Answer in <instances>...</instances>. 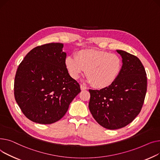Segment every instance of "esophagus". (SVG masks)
I'll use <instances>...</instances> for the list:
<instances>
[{"label": "esophagus", "instance_id": "obj_1", "mask_svg": "<svg viewBox=\"0 0 160 160\" xmlns=\"http://www.w3.org/2000/svg\"><path fill=\"white\" fill-rule=\"evenodd\" d=\"M80 88H81V90H87V87L84 86V85H82V84H81V85H80Z\"/></svg>", "mask_w": 160, "mask_h": 160}]
</instances>
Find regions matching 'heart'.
<instances>
[{
  "label": "heart",
  "mask_w": 160,
  "mask_h": 160,
  "mask_svg": "<svg viewBox=\"0 0 160 160\" xmlns=\"http://www.w3.org/2000/svg\"><path fill=\"white\" fill-rule=\"evenodd\" d=\"M64 62L70 76L74 79H78L87 69V82L99 89L112 85L123 67V61L118 55L94 49L81 50L76 56L68 55Z\"/></svg>",
  "instance_id": "heart-1"
}]
</instances>
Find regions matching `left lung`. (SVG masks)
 <instances>
[{
	"instance_id": "1",
	"label": "left lung",
	"mask_w": 160,
	"mask_h": 160,
	"mask_svg": "<svg viewBox=\"0 0 160 160\" xmlns=\"http://www.w3.org/2000/svg\"><path fill=\"white\" fill-rule=\"evenodd\" d=\"M123 67L119 77L110 87L89 90V110L98 123L105 128L116 130L130 123L142 110L147 92V74L135 55L116 50Z\"/></svg>"
}]
</instances>
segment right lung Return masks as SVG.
I'll return each mask as SVG.
<instances>
[{
    "label": "right lung",
    "instance_id": "obj_1",
    "mask_svg": "<svg viewBox=\"0 0 160 160\" xmlns=\"http://www.w3.org/2000/svg\"><path fill=\"white\" fill-rule=\"evenodd\" d=\"M62 48V43L37 46L17 68L15 98L25 116L35 123L52 124L61 119L81 92L66 68Z\"/></svg>",
    "mask_w": 160,
    "mask_h": 160
}]
</instances>
